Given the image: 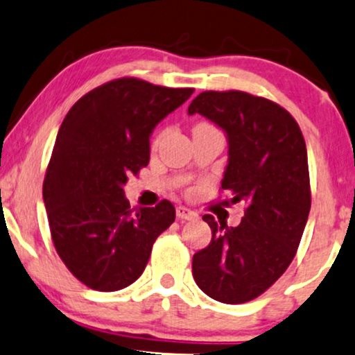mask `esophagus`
<instances>
[{"instance_id": "34e87169", "label": "esophagus", "mask_w": 355, "mask_h": 355, "mask_svg": "<svg viewBox=\"0 0 355 355\" xmlns=\"http://www.w3.org/2000/svg\"><path fill=\"white\" fill-rule=\"evenodd\" d=\"M177 217L180 220H191L197 217V214H195L193 210H190L189 207H183V205H178L177 207Z\"/></svg>"}]
</instances>
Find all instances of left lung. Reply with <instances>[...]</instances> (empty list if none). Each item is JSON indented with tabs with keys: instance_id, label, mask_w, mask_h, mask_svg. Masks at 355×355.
Returning a JSON list of instances; mask_svg holds the SVG:
<instances>
[{
	"instance_id": "obj_1",
	"label": "left lung",
	"mask_w": 355,
	"mask_h": 355,
	"mask_svg": "<svg viewBox=\"0 0 355 355\" xmlns=\"http://www.w3.org/2000/svg\"><path fill=\"white\" fill-rule=\"evenodd\" d=\"M223 130L229 160L222 189L243 200L237 227L215 222L209 247L193 255L191 274L211 299L243 304L267 291L294 260L311 211L307 148L287 110L243 92H203L189 115Z\"/></svg>"
}]
</instances>
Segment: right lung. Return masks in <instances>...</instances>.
Instances as JSON below:
<instances>
[{"label":"right lung","instance_id":"1","mask_svg":"<svg viewBox=\"0 0 355 355\" xmlns=\"http://www.w3.org/2000/svg\"><path fill=\"white\" fill-rule=\"evenodd\" d=\"M191 93L113 80L81 96L60 126L43 183L44 209L60 259L93 291L135 282L153 242L173 223L168 200L133 211L123 187L148 165L155 126Z\"/></svg>","mask_w":355,"mask_h":355}]
</instances>
